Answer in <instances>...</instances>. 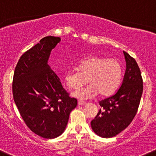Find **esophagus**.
Returning a JSON list of instances; mask_svg holds the SVG:
<instances>
[{
  "label": "esophagus",
  "instance_id": "34e87169",
  "mask_svg": "<svg viewBox=\"0 0 156 156\" xmlns=\"http://www.w3.org/2000/svg\"><path fill=\"white\" fill-rule=\"evenodd\" d=\"M78 103L79 105H85V104H87V103L84 102V101H78Z\"/></svg>",
  "mask_w": 156,
  "mask_h": 156
}]
</instances>
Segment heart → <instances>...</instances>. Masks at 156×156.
<instances>
[{
	"label": "heart",
	"instance_id": "heart-1",
	"mask_svg": "<svg viewBox=\"0 0 156 156\" xmlns=\"http://www.w3.org/2000/svg\"><path fill=\"white\" fill-rule=\"evenodd\" d=\"M123 69L120 62L115 58L93 56L78 63V69H70L65 75V81L70 89L77 90L87 83L86 87L77 90L74 95L81 99L96 96H109L120 86ZM88 81H87V79Z\"/></svg>",
	"mask_w": 156,
	"mask_h": 156
}]
</instances>
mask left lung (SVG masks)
Segmentation results:
<instances>
[{"instance_id":"8db88e82","label":"left lung","mask_w":156,"mask_h":156,"mask_svg":"<svg viewBox=\"0 0 156 156\" xmlns=\"http://www.w3.org/2000/svg\"><path fill=\"white\" fill-rule=\"evenodd\" d=\"M126 69L120 88L114 94L99 101L101 107L90 122L97 135L104 138L116 136L126 129L135 117L143 90L140 67L135 58L123 52Z\"/></svg>"}]
</instances>
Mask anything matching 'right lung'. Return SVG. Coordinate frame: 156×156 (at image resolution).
Masks as SVG:
<instances>
[{
  "label": "right lung",
  "mask_w": 156,
  "mask_h": 156,
  "mask_svg": "<svg viewBox=\"0 0 156 156\" xmlns=\"http://www.w3.org/2000/svg\"><path fill=\"white\" fill-rule=\"evenodd\" d=\"M59 37L46 36L24 52L13 73V100L27 126L36 135L54 139L64 132L78 101L64 89L47 64Z\"/></svg>",
  "instance_id": "add662e5"
}]
</instances>
